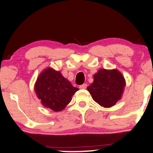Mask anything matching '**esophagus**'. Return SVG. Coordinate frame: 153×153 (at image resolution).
Masks as SVG:
<instances>
[{"label": "esophagus", "instance_id": "esophagus-1", "mask_svg": "<svg viewBox=\"0 0 153 153\" xmlns=\"http://www.w3.org/2000/svg\"><path fill=\"white\" fill-rule=\"evenodd\" d=\"M86 87H87V84H84L82 85L79 86V88H81V89H85Z\"/></svg>", "mask_w": 153, "mask_h": 153}]
</instances>
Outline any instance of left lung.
<instances>
[{"instance_id": "left-lung-1", "label": "left lung", "mask_w": 153, "mask_h": 153, "mask_svg": "<svg viewBox=\"0 0 153 153\" xmlns=\"http://www.w3.org/2000/svg\"><path fill=\"white\" fill-rule=\"evenodd\" d=\"M125 86V79L119 71L100 69L94 75V82L87 90L97 103L110 108L121 99Z\"/></svg>"}]
</instances>
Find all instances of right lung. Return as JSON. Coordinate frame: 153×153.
Returning <instances> with one entry per match:
<instances>
[{
    "instance_id": "right-lung-1",
    "label": "right lung",
    "mask_w": 153,
    "mask_h": 153,
    "mask_svg": "<svg viewBox=\"0 0 153 153\" xmlns=\"http://www.w3.org/2000/svg\"><path fill=\"white\" fill-rule=\"evenodd\" d=\"M78 90L60 71L50 67L41 72L35 84V91L42 104L55 112L63 110Z\"/></svg>"
}]
</instances>
